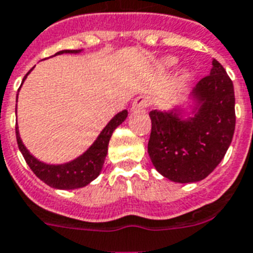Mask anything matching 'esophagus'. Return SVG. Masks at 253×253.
Returning <instances> with one entry per match:
<instances>
[{
    "label": "esophagus",
    "mask_w": 253,
    "mask_h": 253,
    "mask_svg": "<svg viewBox=\"0 0 253 253\" xmlns=\"http://www.w3.org/2000/svg\"><path fill=\"white\" fill-rule=\"evenodd\" d=\"M150 102H151L150 97H147V95H139V97H137L134 101H133V104H131V110H133V111H137V110H143V108L149 107Z\"/></svg>",
    "instance_id": "34e87169"
}]
</instances>
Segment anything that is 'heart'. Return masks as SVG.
<instances>
[{
    "label": "heart",
    "mask_w": 253,
    "mask_h": 253,
    "mask_svg": "<svg viewBox=\"0 0 253 253\" xmlns=\"http://www.w3.org/2000/svg\"><path fill=\"white\" fill-rule=\"evenodd\" d=\"M177 63V58H174V56H167V58H164L162 62V67L163 68H172L174 64ZM190 77V72L189 71H186V72H183L182 77H181V80L185 81L187 80Z\"/></svg>",
    "instance_id": "heart-1"
}]
</instances>
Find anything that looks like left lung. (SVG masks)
<instances>
[{"mask_svg": "<svg viewBox=\"0 0 253 253\" xmlns=\"http://www.w3.org/2000/svg\"><path fill=\"white\" fill-rule=\"evenodd\" d=\"M212 70L194 87L193 118L181 110L150 112V159L156 170L173 182L204 179L224 159L235 129L234 86L216 59Z\"/></svg>", "mask_w": 253, "mask_h": 253, "instance_id": "obj_1", "label": "left lung"}]
</instances>
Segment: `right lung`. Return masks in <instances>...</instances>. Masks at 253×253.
I'll return each instance as SVG.
<instances>
[{
    "label": "right lung",
    "instance_id": "obj_1",
    "mask_svg": "<svg viewBox=\"0 0 253 253\" xmlns=\"http://www.w3.org/2000/svg\"><path fill=\"white\" fill-rule=\"evenodd\" d=\"M80 51L81 50H62V51H58L55 55H59V54L64 53L76 54L80 53ZM28 74L24 76L23 83L26 80V77L28 76ZM126 116H128V111L126 110L119 112L118 115H115L114 118L110 120V123L104 126L103 130L101 131V134L98 135V138L94 141L93 145L83 155H80L79 158L72 160V162L66 163V164H58V166L46 164V163L40 162L35 156L31 155L28 150L26 149V146L23 145L22 139H20L18 125L15 126L16 142H18L19 150H20V152L24 156V159H26L29 168L32 169V172L41 181H43L46 185H49L50 187H54V189H80V187H84L86 185H89L93 179H95L99 176L102 167H103L104 159H106V155H107L110 138H111L115 129L118 128L119 125L124 122Z\"/></svg>",
    "mask_w": 253,
    "mask_h": 253
}]
</instances>
